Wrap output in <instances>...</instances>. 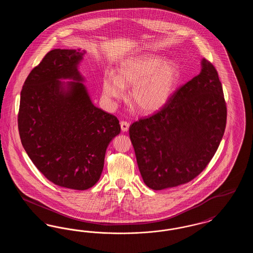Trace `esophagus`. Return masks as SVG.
I'll use <instances>...</instances> for the list:
<instances>
[{
  "label": "esophagus",
  "instance_id": "obj_1",
  "mask_svg": "<svg viewBox=\"0 0 253 253\" xmlns=\"http://www.w3.org/2000/svg\"><path fill=\"white\" fill-rule=\"evenodd\" d=\"M121 130H122L123 132H127V131L129 130L130 124H129V122H127V121H121Z\"/></svg>",
  "mask_w": 253,
  "mask_h": 253
}]
</instances>
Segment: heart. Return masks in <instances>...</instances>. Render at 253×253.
<instances>
[{"mask_svg": "<svg viewBox=\"0 0 253 253\" xmlns=\"http://www.w3.org/2000/svg\"><path fill=\"white\" fill-rule=\"evenodd\" d=\"M178 79L179 71L173 62L157 56H141L124 61L119 78L108 75L103 82V91L108 97L121 98L125 86H133L134 106L142 114H153L169 101Z\"/></svg>", "mask_w": 253, "mask_h": 253, "instance_id": "heart-1", "label": "heart"}]
</instances>
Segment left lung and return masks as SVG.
I'll return each instance as SVG.
<instances>
[{
  "label": "left lung",
  "mask_w": 253,
  "mask_h": 253,
  "mask_svg": "<svg viewBox=\"0 0 253 253\" xmlns=\"http://www.w3.org/2000/svg\"><path fill=\"white\" fill-rule=\"evenodd\" d=\"M199 75L178 88L153 116L129 133L145 184L156 191L195 178L216 153L227 123V105L215 67L203 59Z\"/></svg>",
  "instance_id": "left-lung-1"
}]
</instances>
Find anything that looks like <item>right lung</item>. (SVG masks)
Here are the masks:
<instances>
[{
  "instance_id": "obj_1",
  "label": "right lung",
  "mask_w": 253,
  "mask_h": 253,
  "mask_svg": "<svg viewBox=\"0 0 253 253\" xmlns=\"http://www.w3.org/2000/svg\"><path fill=\"white\" fill-rule=\"evenodd\" d=\"M85 51L54 49L24 82L18 114L22 144L54 184L78 191L99 179L106 149L121 132L117 117L96 107L78 70ZM72 79L64 83L60 79Z\"/></svg>"
}]
</instances>
